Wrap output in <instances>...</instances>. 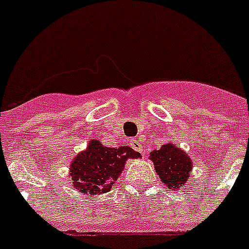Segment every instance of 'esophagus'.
<instances>
[{"instance_id":"34e87169","label":"esophagus","mask_w":249,"mask_h":249,"mask_svg":"<svg viewBox=\"0 0 249 249\" xmlns=\"http://www.w3.org/2000/svg\"><path fill=\"white\" fill-rule=\"evenodd\" d=\"M130 144H132V147L134 148L136 151H140V152L143 151V144H142V142H140V141L137 140V138L130 140Z\"/></svg>"}]
</instances>
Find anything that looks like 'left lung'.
<instances>
[{
  "label": "left lung",
  "instance_id": "1",
  "mask_svg": "<svg viewBox=\"0 0 249 249\" xmlns=\"http://www.w3.org/2000/svg\"><path fill=\"white\" fill-rule=\"evenodd\" d=\"M150 159L154 161L158 176L173 191L185 185L193 169V163L186 152L172 143L150 152Z\"/></svg>",
  "mask_w": 249,
  "mask_h": 249
}]
</instances>
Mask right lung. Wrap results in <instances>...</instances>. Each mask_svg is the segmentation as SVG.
<instances>
[{
  "label": "right lung",
  "instance_id": "obj_1",
  "mask_svg": "<svg viewBox=\"0 0 249 249\" xmlns=\"http://www.w3.org/2000/svg\"><path fill=\"white\" fill-rule=\"evenodd\" d=\"M140 156V152L130 147H106L101 141L93 140L90 141L85 151L75 158L70 178L80 193H108L120 176L125 161Z\"/></svg>",
  "mask_w": 249,
  "mask_h": 249
}]
</instances>
